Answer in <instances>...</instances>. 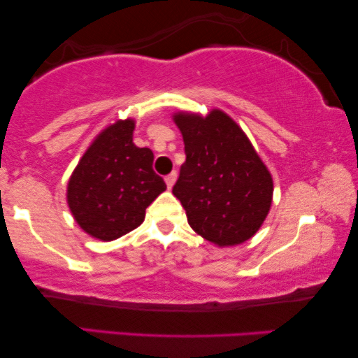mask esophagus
<instances>
[{
    "instance_id": "esophagus-1",
    "label": "esophagus",
    "mask_w": 358,
    "mask_h": 358,
    "mask_svg": "<svg viewBox=\"0 0 358 358\" xmlns=\"http://www.w3.org/2000/svg\"><path fill=\"white\" fill-rule=\"evenodd\" d=\"M176 179H178V173H176V171H173V173L166 176L164 180H166V185H168V189H173Z\"/></svg>"
}]
</instances>
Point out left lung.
I'll return each instance as SVG.
<instances>
[{
    "mask_svg": "<svg viewBox=\"0 0 358 358\" xmlns=\"http://www.w3.org/2000/svg\"><path fill=\"white\" fill-rule=\"evenodd\" d=\"M184 138L185 163L173 194L190 228L220 248L248 241L272 205L273 182L246 134L223 110L173 115Z\"/></svg>",
    "mask_w": 358,
    "mask_h": 358,
    "instance_id": "left-lung-1",
    "label": "left lung"
}]
</instances>
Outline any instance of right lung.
<instances>
[{"label": "right lung", "mask_w": 358, "mask_h": 358, "mask_svg": "<svg viewBox=\"0 0 358 358\" xmlns=\"http://www.w3.org/2000/svg\"><path fill=\"white\" fill-rule=\"evenodd\" d=\"M134 119L106 127L68 180L73 217L101 241H114L140 227L146 207L166 190L163 178L153 171V151L134 143Z\"/></svg>", "instance_id": "right-lung-1"}]
</instances>
